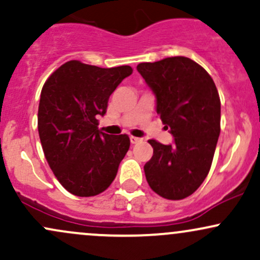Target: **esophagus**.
Instances as JSON below:
<instances>
[{
    "mask_svg": "<svg viewBox=\"0 0 260 260\" xmlns=\"http://www.w3.org/2000/svg\"><path fill=\"white\" fill-rule=\"evenodd\" d=\"M129 140H131V143H132V144H137V143H139L140 140H142V138H138V137L131 136L129 137Z\"/></svg>",
    "mask_w": 260,
    "mask_h": 260,
    "instance_id": "34e87169",
    "label": "esophagus"
}]
</instances>
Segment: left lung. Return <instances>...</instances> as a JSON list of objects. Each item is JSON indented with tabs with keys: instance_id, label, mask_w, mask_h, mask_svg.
I'll use <instances>...</instances> for the list:
<instances>
[{
	"instance_id": "left-lung-1",
	"label": "left lung",
	"mask_w": 260,
	"mask_h": 260,
	"mask_svg": "<svg viewBox=\"0 0 260 260\" xmlns=\"http://www.w3.org/2000/svg\"><path fill=\"white\" fill-rule=\"evenodd\" d=\"M137 70L156 96V112L174 144L154 149L144 172L151 189L170 201L193 194L205 180L220 134L221 104L213 78L193 59L176 56Z\"/></svg>"
}]
</instances>
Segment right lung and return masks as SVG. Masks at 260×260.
Wrapping results in <instances>:
<instances>
[{"label": "right lung", "instance_id": "1", "mask_svg": "<svg viewBox=\"0 0 260 260\" xmlns=\"http://www.w3.org/2000/svg\"><path fill=\"white\" fill-rule=\"evenodd\" d=\"M133 72L129 66L100 68L68 61L47 78L40 95L38 129L49 166L64 189L92 197L109 188L129 149L127 134L98 129L110 95Z\"/></svg>", "mask_w": 260, "mask_h": 260}]
</instances>
